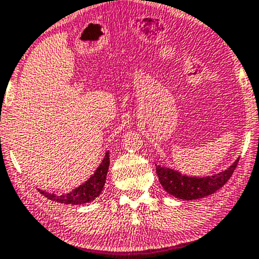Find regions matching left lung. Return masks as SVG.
I'll return each instance as SVG.
<instances>
[{
    "label": "left lung",
    "instance_id": "obj_1",
    "mask_svg": "<svg viewBox=\"0 0 259 259\" xmlns=\"http://www.w3.org/2000/svg\"><path fill=\"white\" fill-rule=\"evenodd\" d=\"M237 162H239V159L230 167L215 174L214 176L196 177L181 175L179 171L170 167H162L160 165H156V174H158L162 188L167 193L176 198L192 200L210 196L220 190L232 176L237 166Z\"/></svg>",
    "mask_w": 259,
    "mask_h": 259
}]
</instances>
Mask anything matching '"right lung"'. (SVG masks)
<instances>
[{
  "label": "right lung",
  "instance_id": "1",
  "mask_svg": "<svg viewBox=\"0 0 259 259\" xmlns=\"http://www.w3.org/2000/svg\"><path fill=\"white\" fill-rule=\"evenodd\" d=\"M110 165V156L109 152H106L105 158L103 159L101 164L99 165L97 171L94 172V175L89 177L88 181L84 182L83 185L78 186L77 188H74L72 192L66 193V194H55V193H48L45 191L39 190V192L45 196L46 198L55 200V202L59 203H65V204H83V203H89L92 200H94L97 197L100 196L101 191H103L104 185L106 181V175L107 170H109Z\"/></svg>",
  "mask_w": 259,
  "mask_h": 259
}]
</instances>
